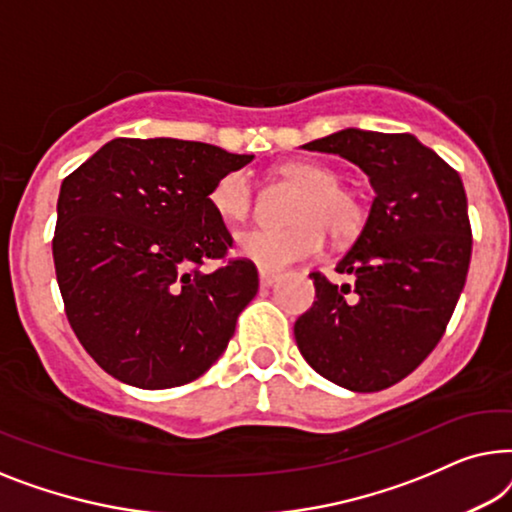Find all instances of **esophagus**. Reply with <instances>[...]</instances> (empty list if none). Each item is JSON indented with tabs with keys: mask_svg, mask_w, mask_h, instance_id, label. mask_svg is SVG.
Here are the masks:
<instances>
[{
	"mask_svg": "<svg viewBox=\"0 0 512 512\" xmlns=\"http://www.w3.org/2000/svg\"><path fill=\"white\" fill-rule=\"evenodd\" d=\"M276 280H278L276 273H271V271H259V285H262V287H271L273 283H276Z\"/></svg>",
	"mask_w": 512,
	"mask_h": 512,
	"instance_id": "1",
	"label": "esophagus"
}]
</instances>
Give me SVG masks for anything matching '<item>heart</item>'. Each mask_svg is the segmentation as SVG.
Instances as JSON below:
<instances>
[{
	"mask_svg": "<svg viewBox=\"0 0 512 512\" xmlns=\"http://www.w3.org/2000/svg\"><path fill=\"white\" fill-rule=\"evenodd\" d=\"M278 174L299 187L285 229H248L236 236V253L262 271L287 266L320 255L325 232L334 241H348L362 232L366 211L355 190L338 183V174L320 162H287ZM213 211L225 222H243L253 211V181L248 171L222 176L208 194Z\"/></svg>",
	"mask_w": 512,
	"mask_h": 512,
	"instance_id": "1",
	"label": "heart"
}]
</instances>
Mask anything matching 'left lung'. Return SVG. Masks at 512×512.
<instances>
[{"instance_id":"8db88e82","label":"left lung","mask_w":512,"mask_h":512,"mask_svg":"<svg viewBox=\"0 0 512 512\" xmlns=\"http://www.w3.org/2000/svg\"><path fill=\"white\" fill-rule=\"evenodd\" d=\"M304 148L357 164L376 199L336 264L355 285L311 273L318 299L294 322V338L322 378L380 392L429 357L464 290L473 239L462 178L413 134L350 127Z\"/></svg>"}]
</instances>
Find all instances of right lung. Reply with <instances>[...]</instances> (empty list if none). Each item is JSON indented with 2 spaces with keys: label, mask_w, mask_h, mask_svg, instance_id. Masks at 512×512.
I'll return each mask as SVG.
<instances>
[{
  "label": "right lung",
  "mask_w": 512,
  "mask_h": 512,
  "mask_svg": "<svg viewBox=\"0 0 512 512\" xmlns=\"http://www.w3.org/2000/svg\"><path fill=\"white\" fill-rule=\"evenodd\" d=\"M253 162L211 143L113 139L62 181L53 236L64 313L120 383L167 390L211 369L257 294L208 194Z\"/></svg>",
  "instance_id": "obj_1"
}]
</instances>
